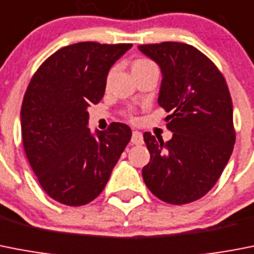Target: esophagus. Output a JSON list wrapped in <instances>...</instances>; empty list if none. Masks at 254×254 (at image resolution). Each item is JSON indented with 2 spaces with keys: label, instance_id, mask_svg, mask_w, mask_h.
Masks as SVG:
<instances>
[{
  "label": "esophagus",
  "instance_id": "obj_1",
  "mask_svg": "<svg viewBox=\"0 0 254 254\" xmlns=\"http://www.w3.org/2000/svg\"><path fill=\"white\" fill-rule=\"evenodd\" d=\"M131 143L134 144H142L143 143V134L140 133V131H133L131 134Z\"/></svg>",
  "mask_w": 254,
  "mask_h": 254
}]
</instances>
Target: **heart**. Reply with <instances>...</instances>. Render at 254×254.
I'll use <instances>...</instances> for the list:
<instances>
[{"instance_id": "b5f03b06", "label": "heart", "mask_w": 254, "mask_h": 254, "mask_svg": "<svg viewBox=\"0 0 254 254\" xmlns=\"http://www.w3.org/2000/svg\"><path fill=\"white\" fill-rule=\"evenodd\" d=\"M148 65H153V63L151 61H148V59H137V61L134 62L133 63V69L134 68H142V67H148ZM125 115H127L130 120H135V115H134V110L133 108H127V112H125Z\"/></svg>"}]
</instances>
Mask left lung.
I'll return each instance as SVG.
<instances>
[{"instance_id": "8db88e82", "label": "left lung", "mask_w": 254, "mask_h": 254, "mask_svg": "<svg viewBox=\"0 0 254 254\" xmlns=\"http://www.w3.org/2000/svg\"><path fill=\"white\" fill-rule=\"evenodd\" d=\"M161 68L159 104L170 115L173 133L164 142L146 131L150 163L142 170L146 186L168 204L192 203L209 192L235 144L232 101L217 65L196 48L181 42L139 45Z\"/></svg>"}]
</instances>
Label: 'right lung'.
<instances>
[{
	"instance_id": "add662e5",
	"label": "right lung",
	"mask_w": 254,
	"mask_h": 254,
	"mask_svg": "<svg viewBox=\"0 0 254 254\" xmlns=\"http://www.w3.org/2000/svg\"><path fill=\"white\" fill-rule=\"evenodd\" d=\"M131 46L90 41L64 46L29 81L20 111L23 147L38 183L55 201L69 206L93 201L130 140V127L121 123L93 137L86 108L101 102L110 68Z\"/></svg>"
}]
</instances>
